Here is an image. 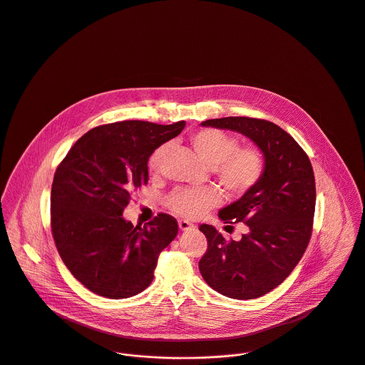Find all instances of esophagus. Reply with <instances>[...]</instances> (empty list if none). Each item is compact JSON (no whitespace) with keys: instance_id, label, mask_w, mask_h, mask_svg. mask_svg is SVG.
Wrapping results in <instances>:
<instances>
[{"instance_id":"esophagus-1","label":"esophagus","mask_w":365,"mask_h":365,"mask_svg":"<svg viewBox=\"0 0 365 365\" xmlns=\"http://www.w3.org/2000/svg\"><path fill=\"white\" fill-rule=\"evenodd\" d=\"M196 226L187 220H179V229L186 232V230H193Z\"/></svg>"}]
</instances>
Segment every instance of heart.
I'll list each match as a JSON object with an SVG mask.
<instances>
[{
  "label": "heart",
  "instance_id": "heart-1",
  "mask_svg": "<svg viewBox=\"0 0 365 365\" xmlns=\"http://www.w3.org/2000/svg\"><path fill=\"white\" fill-rule=\"evenodd\" d=\"M190 146L196 155L212 168V172L223 189L240 197L252 192L263 179L266 172V159L256 146H239V140L219 129L205 128L190 135ZM168 145L158 146L148 159L150 173H158ZM222 200L219 190L213 186L202 189H175L166 200L168 207L187 219H196L205 215Z\"/></svg>",
  "mask_w": 365,
  "mask_h": 365
}]
</instances>
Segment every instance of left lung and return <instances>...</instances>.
Returning a JSON list of instances; mask_svg holds the SVG:
<instances>
[{
	"label": "left lung",
	"instance_id": "left-lung-1",
	"mask_svg": "<svg viewBox=\"0 0 365 365\" xmlns=\"http://www.w3.org/2000/svg\"><path fill=\"white\" fill-rule=\"evenodd\" d=\"M202 125L246 135L266 159L262 182L219 212L225 223L247 225L249 233L235 242L213 226L199 227L207 239L199 262L205 282L230 299H257L289 277L309 246L316 209L313 166L303 148L273 122L227 116Z\"/></svg>",
	"mask_w": 365,
	"mask_h": 365
}]
</instances>
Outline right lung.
<instances>
[{"label":"right lung","mask_w":365,"mask_h":365,"mask_svg":"<svg viewBox=\"0 0 365 365\" xmlns=\"http://www.w3.org/2000/svg\"><path fill=\"white\" fill-rule=\"evenodd\" d=\"M183 128L185 120L101 125L79 138L58 165L51 187L52 237L68 270L92 293L128 299L152 283L178 222L159 213L135 227L122 212L132 192L148 183L150 153Z\"/></svg>","instance_id":"right-lung-1"}]
</instances>
